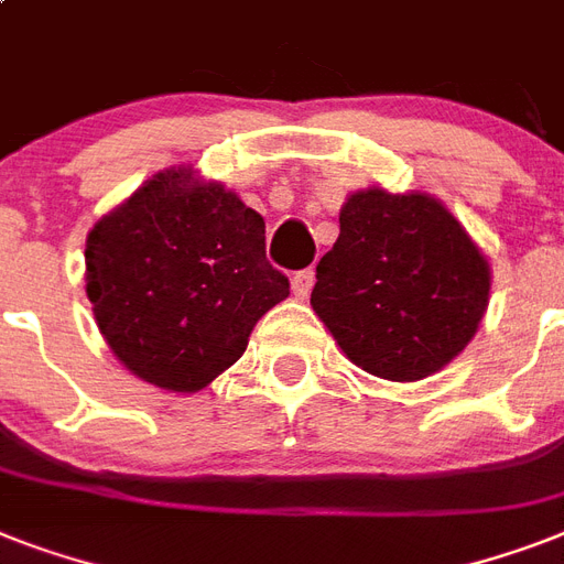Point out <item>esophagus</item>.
Returning a JSON list of instances; mask_svg holds the SVG:
<instances>
[{
	"mask_svg": "<svg viewBox=\"0 0 564 564\" xmlns=\"http://www.w3.org/2000/svg\"><path fill=\"white\" fill-rule=\"evenodd\" d=\"M313 283H316V272L313 269H301V272L292 274V295L295 299H307Z\"/></svg>",
	"mask_w": 564,
	"mask_h": 564,
	"instance_id": "esophagus-1",
	"label": "esophagus"
}]
</instances>
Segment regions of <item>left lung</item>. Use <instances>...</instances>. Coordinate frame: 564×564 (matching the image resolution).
<instances>
[{"mask_svg": "<svg viewBox=\"0 0 564 564\" xmlns=\"http://www.w3.org/2000/svg\"><path fill=\"white\" fill-rule=\"evenodd\" d=\"M489 286L486 257L445 204L362 189L339 213L310 304L354 366L410 383L471 343Z\"/></svg>", "mask_w": 564, "mask_h": 564, "instance_id": "1", "label": "left lung"}]
</instances>
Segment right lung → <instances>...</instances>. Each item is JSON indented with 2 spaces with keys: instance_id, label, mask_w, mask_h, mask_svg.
I'll return each mask as SVG.
<instances>
[{
  "instance_id": "1",
  "label": "right lung",
  "mask_w": 564,
  "mask_h": 564,
  "mask_svg": "<svg viewBox=\"0 0 564 564\" xmlns=\"http://www.w3.org/2000/svg\"><path fill=\"white\" fill-rule=\"evenodd\" d=\"M84 260L110 351L172 392H198L234 366L257 318L290 295L265 260L263 216L189 170L154 175L96 221Z\"/></svg>"
}]
</instances>
